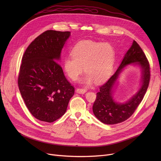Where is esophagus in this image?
Listing matches in <instances>:
<instances>
[{"mask_svg":"<svg viewBox=\"0 0 161 161\" xmlns=\"http://www.w3.org/2000/svg\"><path fill=\"white\" fill-rule=\"evenodd\" d=\"M76 92L78 94H83L86 92V90L85 88H77L76 90Z\"/></svg>","mask_w":161,"mask_h":161,"instance_id":"1","label":"esophagus"}]
</instances>
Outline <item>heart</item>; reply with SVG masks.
Listing matches in <instances>:
<instances>
[{
	"label": "heart",
	"instance_id": "obj_1",
	"mask_svg": "<svg viewBox=\"0 0 161 161\" xmlns=\"http://www.w3.org/2000/svg\"><path fill=\"white\" fill-rule=\"evenodd\" d=\"M71 55L72 57L64 59L63 67L65 74L72 80H78L83 70L86 74L83 83L87 85L93 81L103 83L110 76L115 57L111 44L83 40L75 46Z\"/></svg>",
	"mask_w": 161,
	"mask_h": 161
}]
</instances>
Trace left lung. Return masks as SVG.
<instances>
[{
  "label": "left lung",
  "instance_id": "1",
  "mask_svg": "<svg viewBox=\"0 0 161 161\" xmlns=\"http://www.w3.org/2000/svg\"><path fill=\"white\" fill-rule=\"evenodd\" d=\"M129 64L138 65L141 69V87L128 101L119 103L113 99L114 88L124 68ZM150 78V65L148 60L139 44L134 40L116 72L99 88L92 108L96 117L103 124L109 125L121 123L128 119L142 101L149 85Z\"/></svg>",
  "mask_w": 161,
  "mask_h": 161
}]
</instances>
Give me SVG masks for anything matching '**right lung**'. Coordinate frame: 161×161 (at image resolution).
Wrapping results in <instances>:
<instances>
[{"instance_id": "obj_1", "label": "right lung", "mask_w": 161, "mask_h": 161, "mask_svg": "<svg viewBox=\"0 0 161 161\" xmlns=\"http://www.w3.org/2000/svg\"><path fill=\"white\" fill-rule=\"evenodd\" d=\"M70 36L67 31H45L23 56L18 79L19 92L31 113L41 121L50 123L64 115L75 94L57 62Z\"/></svg>"}]
</instances>
